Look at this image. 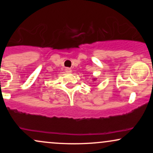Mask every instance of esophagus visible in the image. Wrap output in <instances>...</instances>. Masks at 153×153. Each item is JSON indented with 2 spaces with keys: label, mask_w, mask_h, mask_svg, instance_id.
I'll use <instances>...</instances> for the list:
<instances>
[{
  "label": "esophagus",
  "mask_w": 153,
  "mask_h": 153,
  "mask_svg": "<svg viewBox=\"0 0 153 153\" xmlns=\"http://www.w3.org/2000/svg\"><path fill=\"white\" fill-rule=\"evenodd\" d=\"M65 72H66V73H71V72H72L71 68H65Z\"/></svg>",
  "instance_id": "1"
}]
</instances>
